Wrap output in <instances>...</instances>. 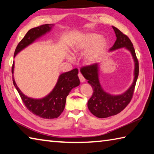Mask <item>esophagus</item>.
<instances>
[{"mask_svg": "<svg viewBox=\"0 0 154 154\" xmlns=\"http://www.w3.org/2000/svg\"><path fill=\"white\" fill-rule=\"evenodd\" d=\"M78 76H79V80H80V82H82V83H83V82H84L85 81V78L83 77V75H82V73H79L78 74Z\"/></svg>", "mask_w": 154, "mask_h": 154, "instance_id": "esophagus-1", "label": "esophagus"}]
</instances>
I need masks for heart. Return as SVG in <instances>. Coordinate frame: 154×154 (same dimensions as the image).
<instances>
[{"mask_svg": "<svg viewBox=\"0 0 154 154\" xmlns=\"http://www.w3.org/2000/svg\"><path fill=\"white\" fill-rule=\"evenodd\" d=\"M106 47V41L104 38H99V35L94 33L83 34L75 41L72 47L74 54H82L85 52L83 59L87 64L97 62L102 57ZM72 60L71 56L69 57Z\"/></svg>", "mask_w": 154, "mask_h": 154, "instance_id": "1", "label": "heart"}]
</instances>
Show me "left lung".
Instances as JSON below:
<instances>
[{"label": "left lung", "mask_w": 154, "mask_h": 154, "mask_svg": "<svg viewBox=\"0 0 154 154\" xmlns=\"http://www.w3.org/2000/svg\"><path fill=\"white\" fill-rule=\"evenodd\" d=\"M112 27L116 33L117 39L113 47L109 49V51L125 48L131 53L134 62V77L131 86L126 92L119 95H111L106 92L100 84L98 77L100 65L98 63L83 66L81 69L82 74L93 88L92 96L88 102V109L94 116L99 118H105L115 116L126 108L133 96L135 85L139 76V62L131 41L118 28Z\"/></svg>", "instance_id": "obj_1"}]
</instances>
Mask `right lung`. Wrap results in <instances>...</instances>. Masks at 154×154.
I'll return each instance as SVG.
<instances>
[{
	"instance_id": "obj_1",
	"label": "right lung",
	"mask_w": 154,
	"mask_h": 154,
	"mask_svg": "<svg viewBox=\"0 0 154 154\" xmlns=\"http://www.w3.org/2000/svg\"><path fill=\"white\" fill-rule=\"evenodd\" d=\"M54 24H44L33 28L28 31L24 37L18 43L14 53V58L22 49L45 35L51 30ZM14 71V62L12 66V74ZM78 69H75L60 75L55 87L51 92L42 98H32L24 95L17 87L13 75V82L23 103L30 112L43 119L57 118L63 112L66 99L71 90L80 84L78 77Z\"/></svg>"
}]
</instances>
